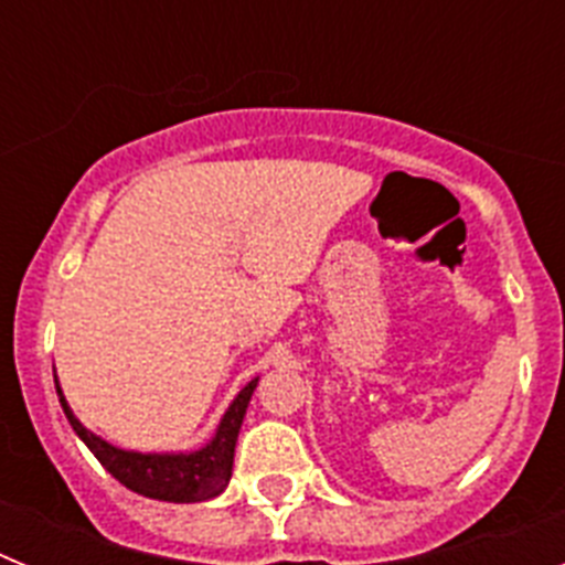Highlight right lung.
<instances>
[{
  "mask_svg": "<svg viewBox=\"0 0 565 565\" xmlns=\"http://www.w3.org/2000/svg\"><path fill=\"white\" fill-rule=\"evenodd\" d=\"M257 382L259 379H252L234 396V402L228 404V411L223 413L221 424H217V430H214L212 441L194 452H135L113 447L102 436L89 433L73 416L67 398H64L62 387H58V379L56 393L70 427L76 430V436L87 444L89 452L102 461V467L107 469L115 481H121L127 489H132V492L143 498H154V501L198 503L221 495L228 478H232L234 444H237L239 424H243V416H246V407L252 402Z\"/></svg>",
  "mask_w": 565,
  "mask_h": 565,
  "instance_id": "add662e5",
  "label": "right lung"
}]
</instances>
